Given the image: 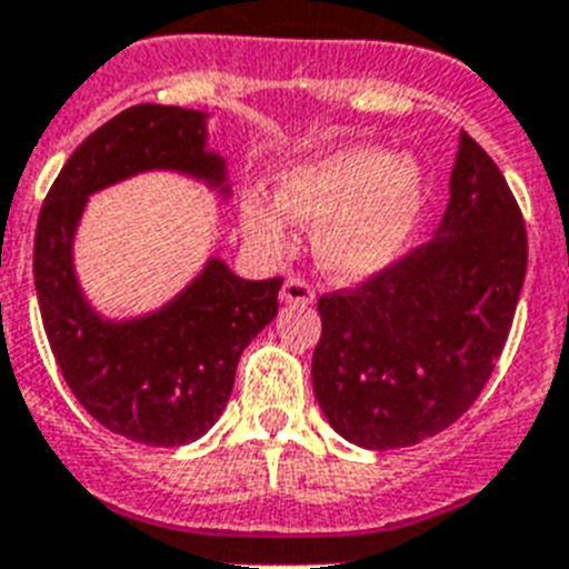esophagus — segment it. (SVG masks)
Returning a JSON list of instances; mask_svg holds the SVG:
<instances>
[{
  "label": "esophagus",
  "instance_id": "obj_1",
  "mask_svg": "<svg viewBox=\"0 0 569 569\" xmlns=\"http://www.w3.org/2000/svg\"><path fill=\"white\" fill-rule=\"evenodd\" d=\"M280 300H283V303H300V307H307V303L315 300V292L303 277H286L283 289H280Z\"/></svg>",
  "mask_w": 569,
  "mask_h": 569
}]
</instances>
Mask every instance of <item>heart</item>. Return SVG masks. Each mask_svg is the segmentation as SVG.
<instances>
[{
	"instance_id": "1",
	"label": "heart",
	"mask_w": 569,
	"mask_h": 569,
	"mask_svg": "<svg viewBox=\"0 0 569 569\" xmlns=\"http://www.w3.org/2000/svg\"><path fill=\"white\" fill-rule=\"evenodd\" d=\"M428 179L417 159L381 147H338L277 176L274 199L240 196V231L266 254L286 248L289 222L315 228V254L329 274L361 280L402 254L422 217Z\"/></svg>"
}]
</instances>
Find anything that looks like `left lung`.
Wrapping results in <instances>:
<instances>
[{"instance_id": "8db88e82", "label": "left lung", "mask_w": 569, "mask_h": 569, "mask_svg": "<svg viewBox=\"0 0 569 569\" xmlns=\"http://www.w3.org/2000/svg\"><path fill=\"white\" fill-rule=\"evenodd\" d=\"M523 274L518 202L489 152L460 132L437 237L318 300L312 385L327 422L370 451L455 425L498 365Z\"/></svg>"}]
</instances>
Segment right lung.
<instances>
[{
	"label": "right lung",
	"mask_w": 569,
	"mask_h": 569,
	"mask_svg": "<svg viewBox=\"0 0 569 569\" xmlns=\"http://www.w3.org/2000/svg\"><path fill=\"white\" fill-rule=\"evenodd\" d=\"M208 114L138 103L71 152L42 202L33 237V286L51 352L71 393L112 433L144 446H184L226 410L237 361L274 321L283 280H242L222 260L159 312L100 318L80 292L71 242L86 199L144 170H179L228 196L222 156L208 150Z\"/></svg>",
	"instance_id": "obj_1"
}]
</instances>
